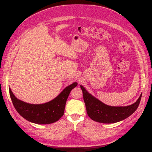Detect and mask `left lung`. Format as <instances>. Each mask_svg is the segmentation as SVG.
Wrapping results in <instances>:
<instances>
[{"label": "left lung", "instance_id": "obj_1", "mask_svg": "<svg viewBox=\"0 0 152 152\" xmlns=\"http://www.w3.org/2000/svg\"><path fill=\"white\" fill-rule=\"evenodd\" d=\"M87 115L94 121L112 124L121 121L134 113L140 104L141 95L134 104L127 107H110L90 94L80 86Z\"/></svg>", "mask_w": 152, "mask_h": 152}]
</instances>
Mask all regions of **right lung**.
<instances>
[{
	"label": "right lung",
	"mask_w": 152,
	"mask_h": 152,
	"mask_svg": "<svg viewBox=\"0 0 152 152\" xmlns=\"http://www.w3.org/2000/svg\"><path fill=\"white\" fill-rule=\"evenodd\" d=\"M77 86V82L68 86L56 98L44 104L26 103L17 99L9 88L12 104L21 116L31 122L48 124L58 121L63 115L67 98L70 91Z\"/></svg>",
	"instance_id": "add662e5"
}]
</instances>
